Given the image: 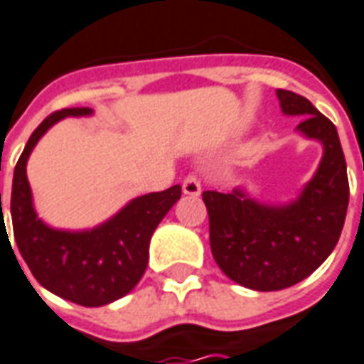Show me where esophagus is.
<instances>
[{"label": "esophagus", "mask_w": 364, "mask_h": 364, "mask_svg": "<svg viewBox=\"0 0 364 364\" xmlns=\"http://www.w3.org/2000/svg\"><path fill=\"white\" fill-rule=\"evenodd\" d=\"M183 193H185V195H191V197H199L200 181L197 175L191 173V175H187L185 179H183Z\"/></svg>", "instance_id": "1"}]
</instances>
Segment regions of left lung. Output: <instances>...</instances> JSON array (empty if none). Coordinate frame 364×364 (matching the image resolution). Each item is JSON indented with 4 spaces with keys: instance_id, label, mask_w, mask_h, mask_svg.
<instances>
[{
    "instance_id": "1",
    "label": "left lung",
    "mask_w": 364,
    "mask_h": 364,
    "mask_svg": "<svg viewBox=\"0 0 364 364\" xmlns=\"http://www.w3.org/2000/svg\"><path fill=\"white\" fill-rule=\"evenodd\" d=\"M276 94L284 114L304 116L297 132L323 146L311 181L288 205H262L240 189L203 193L213 258L232 282L256 291L289 288L317 270L341 236L349 205L337 128L304 96Z\"/></svg>"
}]
</instances>
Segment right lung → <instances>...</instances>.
Listing matches in <instances>:
<instances>
[{"mask_svg":"<svg viewBox=\"0 0 364 364\" xmlns=\"http://www.w3.org/2000/svg\"><path fill=\"white\" fill-rule=\"evenodd\" d=\"M90 114V108H65L50 114L33 132L15 165L11 223L23 260L43 288L78 306L100 307L129 294L141 279L147 268L151 235L179 200L181 185L129 200L118 215L90 230L70 232L45 225L33 208L31 187L25 171L27 159L53 124L67 116Z\"/></svg>","mask_w":364,"mask_h":364,"instance_id":"right-lung-1","label":"right lung"}]
</instances>
